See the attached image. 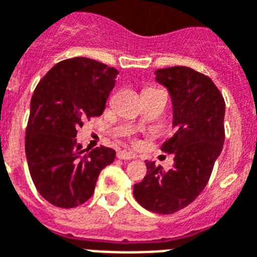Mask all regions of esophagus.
<instances>
[{
	"mask_svg": "<svg viewBox=\"0 0 257 257\" xmlns=\"http://www.w3.org/2000/svg\"><path fill=\"white\" fill-rule=\"evenodd\" d=\"M117 158H119V159H123V161H128V159H135V158H136V155L132 153H128V151H118V154H117Z\"/></svg>",
	"mask_w": 257,
	"mask_h": 257,
	"instance_id": "obj_1",
	"label": "esophagus"
}]
</instances>
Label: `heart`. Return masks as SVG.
Listing matches in <instances>:
<instances>
[{
  "label": "heart",
  "instance_id": "b5f03b06",
  "mask_svg": "<svg viewBox=\"0 0 257 257\" xmlns=\"http://www.w3.org/2000/svg\"><path fill=\"white\" fill-rule=\"evenodd\" d=\"M151 90H158V88H148V90H146V91H151ZM136 123H138V125H140V123H143V119L139 118L138 122H136Z\"/></svg>",
  "mask_w": 257,
  "mask_h": 257
}]
</instances>
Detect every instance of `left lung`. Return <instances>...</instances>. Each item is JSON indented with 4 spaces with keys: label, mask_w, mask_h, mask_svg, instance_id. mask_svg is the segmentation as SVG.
<instances>
[{
    "label": "left lung",
    "mask_w": 257,
    "mask_h": 257,
    "mask_svg": "<svg viewBox=\"0 0 257 257\" xmlns=\"http://www.w3.org/2000/svg\"><path fill=\"white\" fill-rule=\"evenodd\" d=\"M155 76L172 98L176 129L162 151L174 154V165L163 170L146 161L147 174L135 184L134 195L146 210L173 214L191 204L210 180L225 142V100L208 76L188 66L157 69Z\"/></svg>",
    "instance_id": "obj_1"
}]
</instances>
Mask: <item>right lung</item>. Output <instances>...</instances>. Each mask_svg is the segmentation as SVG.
Wrapping results in <instances>:
<instances>
[{
    "mask_svg": "<svg viewBox=\"0 0 257 257\" xmlns=\"http://www.w3.org/2000/svg\"><path fill=\"white\" fill-rule=\"evenodd\" d=\"M117 75L102 62L76 57L56 64L34 91L26 157L34 185L53 206L85 203L102 169L114 162V150H81L75 138L85 119L103 113Z\"/></svg>",
    "mask_w": 257,
    "mask_h": 257,
    "instance_id": "obj_1",
    "label": "right lung"
}]
</instances>
